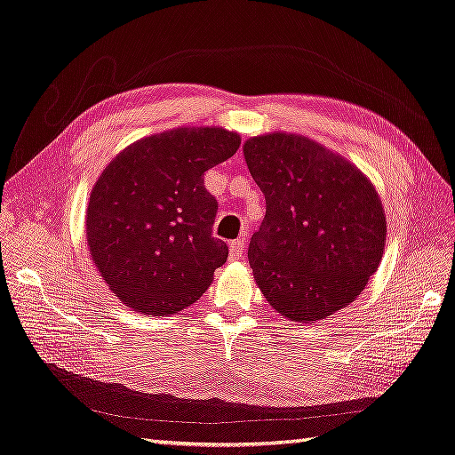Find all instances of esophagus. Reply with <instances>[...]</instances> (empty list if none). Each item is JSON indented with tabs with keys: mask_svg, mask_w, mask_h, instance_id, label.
<instances>
[{
	"mask_svg": "<svg viewBox=\"0 0 455 455\" xmlns=\"http://www.w3.org/2000/svg\"><path fill=\"white\" fill-rule=\"evenodd\" d=\"M243 249H245V240H236L230 243V260H238L243 257Z\"/></svg>",
	"mask_w": 455,
	"mask_h": 455,
	"instance_id": "esophagus-1",
	"label": "esophagus"
}]
</instances>
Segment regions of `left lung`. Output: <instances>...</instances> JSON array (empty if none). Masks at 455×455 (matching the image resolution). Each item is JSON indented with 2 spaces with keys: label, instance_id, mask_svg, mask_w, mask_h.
Returning <instances> with one entry per match:
<instances>
[{
  "label": "left lung",
  "instance_id": "obj_1",
  "mask_svg": "<svg viewBox=\"0 0 455 455\" xmlns=\"http://www.w3.org/2000/svg\"><path fill=\"white\" fill-rule=\"evenodd\" d=\"M266 215L247 259L270 306L313 323L363 291L382 259L380 198L358 168L316 142L274 132L243 144Z\"/></svg>",
  "mask_w": 455,
  "mask_h": 455
}]
</instances>
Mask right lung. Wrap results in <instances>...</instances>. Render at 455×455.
Instances as JSON below:
<instances>
[{
	"instance_id": "add662e5",
	"label": "right lung",
	"mask_w": 455,
	"mask_h": 455,
	"mask_svg": "<svg viewBox=\"0 0 455 455\" xmlns=\"http://www.w3.org/2000/svg\"><path fill=\"white\" fill-rule=\"evenodd\" d=\"M240 142L219 127L166 131L125 148L99 176L86 215L90 255L132 311H181L227 262V243L213 238L217 200L204 172Z\"/></svg>"
}]
</instances>
